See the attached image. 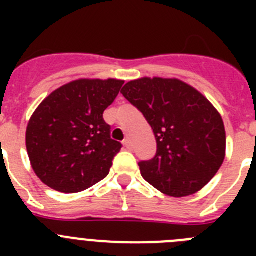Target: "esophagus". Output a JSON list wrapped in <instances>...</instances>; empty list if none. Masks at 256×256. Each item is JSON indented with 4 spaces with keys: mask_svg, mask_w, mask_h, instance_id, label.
<instances>
[{
    "mask_svg": "<svg viewBox=\"0 0 256 256\" xmlns=\"http://www.w3.org/2000/svg\"><path fill=\"white\" fill-rule=\"evenodd\" d=\"M123 144H124V148H126V150H130V148H132V144H130V140H124V142H123Z\"/></svg>",
    "mask_w": 256,
    "mask_h": 256,
    "instance_id": "esophagus-1",
    "label": "esophagus"
}]
</instances>
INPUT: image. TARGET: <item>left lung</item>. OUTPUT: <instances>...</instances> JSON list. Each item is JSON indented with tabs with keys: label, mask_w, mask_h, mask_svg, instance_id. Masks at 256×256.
<instances>
[{
	"label": "left lung",
	"mask_w": 256,
	"mask_h": 256,
	"mask_svg": "<svg viewBox=\"0 0 256 256\" xmlns=\"http://www.w3.org/2000/svg\"><path fill=\"white\" fill-rule=\"evenodd\" d=\"M122 94L146 118L158 144L152 160L138 162L144 180L172 198L204 188L226 158L224 123L212 104L177 78L134 79Z\"/></svg>",
	"instance_id": "left-lung-1"
}]
</instances>
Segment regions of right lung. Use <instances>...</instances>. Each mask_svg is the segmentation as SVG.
<instances>
[{"mask_svg":"<svg viewBox=\"0 0 256 256\" xmlns=\"http://www.w3.org/2000/svg\"><path fill=\"white\" fill-rule=\"evenodd\" d=\"M124 80L76 79L40 104L29 119L26 144L37 177L55 191L76 194L106 177L122 148L102 114Z\"/></svg>","mask_w":256,"mask_h":256,"instance_id":"right-lung-1","label":"right lung"}]
</instances>
